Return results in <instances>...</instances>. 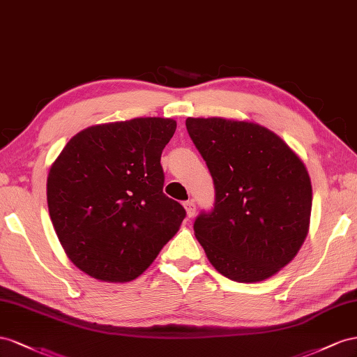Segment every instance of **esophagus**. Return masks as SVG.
Segmentation results:
<instances>
[{
  "instance_id": "1",
  "label": "esophagus",
  "mask_w": 357,
  "mask_h": 357,
  "mask_svg": "<svg viewBox=\"0 0 357 357\" xmlns=\"http://www.w3.org/2000/svg\"><path fill=\"white\" fill-rule=\"evenodd\" d=\"M184 208H185V211H187L188 218H192V217L196 215V205H195V202H192V200L185 202V203H184Z\"/></svg>"
}]
</instances>
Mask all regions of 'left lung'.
I'll use <instances>...</instances> for the list:
<instances>
[{
	"instance_id": "8db88e82",
	"label": "left lung",
	"mask_w": 357,
	"mask_h": 357,
	"mask_svg": "<svg viewBox=\"0 0 357 357\" xmlns=\"http://www.w3.org/2000/svg\"><path fill=\"white\" fill-rule=\"evenodd\" d=\"M211 172L215 203L195 221L211 264L238 282H257L289 264L308 235L312 188L302 160L254 122L187 118Z\"/></svg>"
}]
</instances>
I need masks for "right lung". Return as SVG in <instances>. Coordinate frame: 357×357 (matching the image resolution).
<instances>
[{
  "label": "right lung",
  "instance_id": "obj_1",
  "mask_svg": "<svg viewBox=\"0 0 357 357\" xmlns=\"http://www.w3.org/2000/svg\"><path fill=\"white\" fill-rule=\"evenodd\" d=\"M175 130L170 118L88 127L50 167V220L67 257L89 277L137 278L179 230L185 209L162 192L160 162Z\"/></svg>",
  "mask_w": 357,
  "mask_h": 357
}]
</instances>
